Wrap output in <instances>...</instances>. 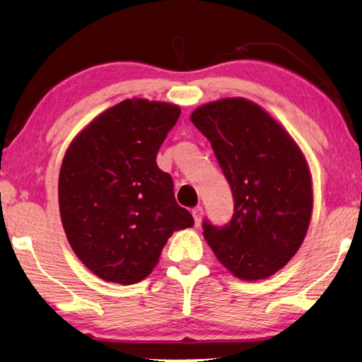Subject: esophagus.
Listing matches in <instances>:
<instances>
[{
	"mask_svg": "<svg viewBox=\"0 0 362 362\" xmlns=\"http://www.w3.org/2000/svg\"><path fill=\"white\" fill-rule=\"evenodd\" d=\"M192 216H194V223L195 227H199L202 223V217H203V208L202 206H197L192 209Z\"/></svg>",
	"mask_w": 362,
	"mask_h": 362,
	"instance_id": "1",
	"label": "esophagus"
}]
</instances>
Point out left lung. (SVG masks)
I'll use <instances>...</instances> for the list:
<instances>
[{
  "label": "left lung",
  "instance_id": "1",
  "mask_svg": "<svg viewBox=\"0 0 362 362\" xmlns=\"http://www.w3.org/2000/svg\"><path fill=\"white\" fill-rule=\"evenodd\" d=\"M190 121L209 140L235 200L227 225L203 222L204 240L235 277L268 279L308 233L313 206L308 160L268 112L244 98L204 104Z\"/></svg>",
  "mask_w": 362,
  "mask_h": 362
}]
</instances>
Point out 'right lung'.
Instances as JSON below:
<instances>
[{"mask_svg": "<svg viewBox=\"0 0 362 362\" xmlns=\"http://www.w3.org/2000/svg\"><path fill=\"white\" fill-rule=\"evenodd\" d=\"M178 105L126 99L94 118L67 148L59 214L75 255L107 282L131 285L158 264L173 231L194 225L156 163Z\"/></svg>", "mask_w": 362, "mask_h": 362, "instance_id": "right-lung-1", "label": "right lung"}]
</instances>
